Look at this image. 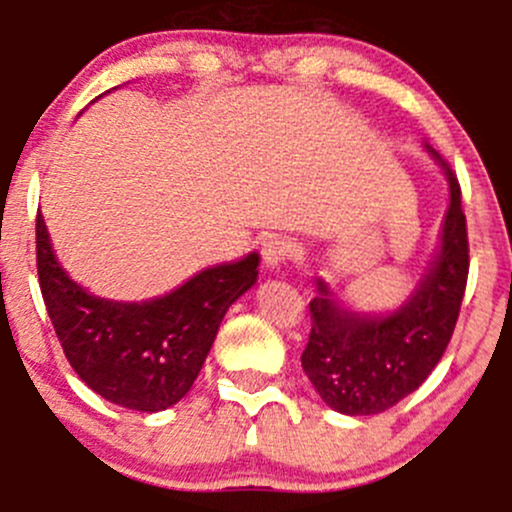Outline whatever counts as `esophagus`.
Listing matches in <instances>:
<instances>
[{"mask_svg":"<svg viewBox=\"0 0 512 512\" xmlns=\"http://www.w3.org/2000/svg\"><path fill=\"white\" fill-rule=\"evenodd\" d=\"M289 255H292V242H289L287 237L270 235L262 242V265H265L267 270H277L282 262L289 260Z\"/></svg>","mask_w":512,"mask_h":512,"instance_id":"obj_1","label":"esophagus"}]
</instances>
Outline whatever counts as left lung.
I'll return each mask as SVG.
<instances>
[{
  "label": "left lung",
  "mask_w": 512,
  "mask_h": 512,
  "mask_svg": "<svg viewBox=\"0 0 512 512\" xmlns=\"http://www.w3.org/2000/svg\"><path fill=\"white\" fill-rule=\"evenodd\" d=\"M423 146L446 175L448 208L433 260L414 292L391 312H356L317 277V297L309 302L312 334L302 369L339 414H381L414 394L436 369L456 327L468 280L466 215L451 165L428 143Z\"/></svg>",
  "instance_id": "8db88e82"
}]
</instances>
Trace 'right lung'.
Returning a JSON list of instances; mask_svg holds the SVG:
<instances>
[{
    "label": "right lung",
    "instance_id": "1",
    "mask_svg": "<svg viewBox=\"0 0 512 512\" xmlns=\"http://www.w3.org/2000/svg\"><path fill=\"white\" fill-rule=\"evenodd\" d=\"M260 255L205 267L146 302L98 297L61 267L41 213L36 270L46 312L71 369L89 389L131 411L170 409L198 379L225 312L257 282Z\"/></svg>",
    "mask_w": 512,
    "mask_h": 512
}]
</instances>
